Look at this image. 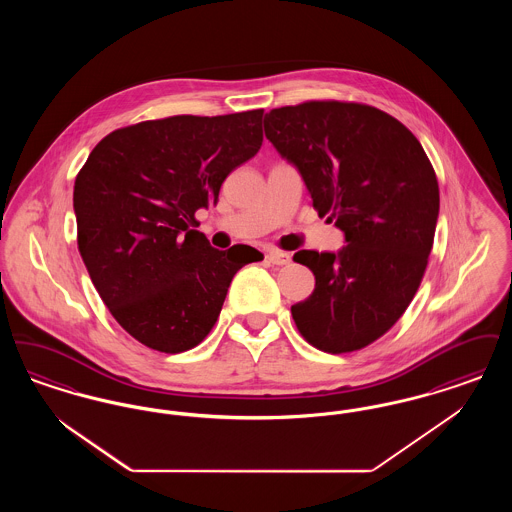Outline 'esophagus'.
Wrapping results in <instances>:
<instances>
[{
  "label": "esophagus",
  "instance_id": "1",
  "mask_svg": "<svg viewBox=\"0 0 512 512\" xmlns=\"http://www.w3.org/2000/svg\"><path fill=\"white\" fill-rule=\"evenodd\" d=\"M267 259L268 263H272V265H278V267H282V265H288V263L292 261L290 253H286V251H268Z\"/></svg>",
  "mask_w": 512,
  "mask_h": 512
}]
</instances>
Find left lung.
I'll list each match as a JSON object with an SVG mask.
<instances>
[{
    "instance_id": "obj_1",
    "label": "left lung",
    "mask_w": 512,
    "mask_h": 512,
    "mask_svg": "<svg viewBox=\"0 0 512 512\" xmlns=\"http://www.w3.org/2000/svg\"><path fill=\"white\" fill-rule=\"evenodd\" d=\"M265 136L347 242L340 253L293 255L317 280L292 307L295 326L324 353L359 351L401 318L422 282L439 213L434 167L405 124L355 101L272 109Z\"/></svg>"
}]
</instances>
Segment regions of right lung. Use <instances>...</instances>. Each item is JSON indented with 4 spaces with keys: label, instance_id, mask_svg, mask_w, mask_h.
Here are the masks:
<instances>
[{
    "label": "right lung",
    "instance_id": "1",
    "mask_svg": "<svg viewBox=\"0 0 512 512\" xmlns=\"http://www.w3.org/2000/svg\"><path fill=\"white\" fill-rule=\"evenodd\" d=\"M263 109L176 115L124 126L74 180L82 261L122 328L149 349L182 353L215 326L234 274L263 253L219 251L195 230L226 176L263 144Z\"/></svg>",
    "mask_w": 512,
    "mask_h": 512
}]
</instances>
